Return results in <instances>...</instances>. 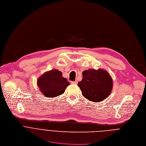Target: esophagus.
<instances>
[{"label":"esophagus","mask_w":146,"mask_h":146,"mask_svg":"<svg viewBox=\"0 0 146 146\" xmlns=\"http://www.w3.org/2000/svg\"><path fill=\"white\" fill-rule=\"evenodd\" d=\"M71 83L72 84H74V85H76V84H77V83H78V82H77V81H75V82H71Z\"/></svg>","instance_id":"34e87169"}]
</instances>
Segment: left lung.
<instances>
[{"mask_svg": "<svg viewBox=\"0 0 146 146\" xmlns=\"http://www.w3.org/2000/svg\"><path fill=\"white\" fill-rule=\"evenodd\" d=\"M83 78L78 83L83 96L90 101L98 102L106 99L113 89V80L105 70L89 69L82 73Z\"/></svg>", "mask_w": 146, "mask_h": 146, "instance_id": "obj_1", "label": "left lung"}]
</instances>
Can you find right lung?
Instances as JSON below:
<instances>
[{"label": "right lung", "instance_id": "add662e5", "mask_svg": "<svg viewBox=\"0 0 146 146\" xmlns=\"http://www.w3.org/2000/svg\"><path fill=\"white\" fill-rule=\"evenodd\" d=\"M37 84L44 96L54 98L63 94L70 83L62 76L61 71L53 69L41 75L37 79Z\"/></svg>", "mask_w": 146, "mask_h": 146}]
</instances>
